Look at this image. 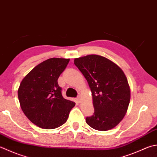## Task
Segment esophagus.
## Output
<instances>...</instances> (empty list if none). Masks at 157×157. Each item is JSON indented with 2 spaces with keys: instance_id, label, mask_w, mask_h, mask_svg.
Returning <instances> with one entry per match:
<instances>
[{
  "instance_id": "obj_1",
  "label": "esophagus",
  "mask_w": 157,
  "mask_h": 157,
  "mask_svg": "<svg viewBox=\"0 0 157 157\" xmlns=\"http://www.w3.org/2000/svg\"><path fill=\"white\" fill-rule=\"evenodd\" d=\"M76 99H77V101H78V102H79V101H80V97L78 96L76 98Z\"/></svg>"
}]
</instances>
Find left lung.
<instances>
[{"label":"left lung","instance_id":"8db88e82","mask_svg":"<svg viewBox=\"0 0 157 157\" xmlns=\"http://www.w3.org/2000/svg\"><path fill=\"white\" fill-rule=\"evenodd\" d=\"M74 64L86 79L93 94L94 112L86 118V122L98 131L112 129L124 118L130 101V88L124 72L99 55L75 58Z\"/></svg>","mask_w":157,"mask_h":157}]
</instances>
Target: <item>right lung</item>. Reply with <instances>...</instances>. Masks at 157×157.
Instances as JSON below:
<instances>
[{
	"instance_id": "add662e5",
	"label": "right lung",
	"mask_w": 157,
	"mask_h": 157,
	"mask_svg": "<svg viewBox=\"0 0 157 157\" xmlns=\"http://www.w3.org/2000/svg\"><path fill=\"white\" fill-rule=\"evenodd\" d=\"M69 62L52 58L28 73L18 89V99L24 114L39 127L52 129L64 124L75 103L65 99L58 79Z\"/></svg>"
}]
</instances>
